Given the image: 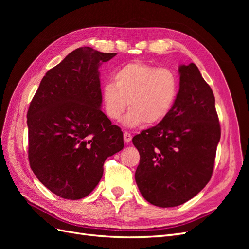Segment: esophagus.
I'll list each match as a JSON object with an SVG mask.
<instances>
[{
    "label": "esophagus",
    "mask_w": 249,
    "mask_h": 249,
    "mask_svg": "<svg viewBox=\"0 0 249 249\" xmlns=\"http://www.w3.org/2000/svg\"><path fill=\"white\" fill-rule=\"evenodd\" d=\"M124 139L126 143H129L132 140V135L130 133H127V132L124 133Z\"/></svg>",
    "instance_id": "esophagus-1"
}]
</instances>
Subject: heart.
Segmentation results:
<instances>
[{
  "label": "heart",
  "instance_id": "obj_1",
  "mask_svg": "<svg viewBox=\"0 0 249 249\" xmlns=\"http://www.w3.org/2000/svg\"><path fill=\"white\" fill-rule=\"evenodd\" d=\"M113 81L102 89L104 109L110 119L119 120L129 102L131 109L124 119L127 127L163 122L178 95L179 82L175 72L143 62L120 67L113 74Z\"/></svg>",
  "mask_w": 249,
  "mask_h": 249
}]
</instances>
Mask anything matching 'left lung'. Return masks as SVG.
Returning <instances> with one entry per match:
<instances>
[{
  "mask_svg": "<svg viewBox=\"0 0 249 249\" xmlns=\"http://www.w3.org/2000/svg\"><path fill=\"white\" fill-rule=\"evenodd\" d=\"M179 89L170 114L134 136L139 191L161 208L183 205L212 177L220 124L212 89L194 63L179 65Z\"/></svg>",
  "mask_w": 249,
  "mask_h": 249,
  "instance_id": "8db88e82",
  "label": "left lung"
}]
</instances>
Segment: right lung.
Masks as SVG:
<instances>
[{"instance_id":"obj_1","label":"right lung","mask_w":249,"mask_h":249,"mask_svg":"<svg viewBox=\"0 0 249 249\" xmlns=\"http://www.w3.org/2000/svg\"><path fill=\"white\" fill-rule=\"evenodd\" d=\"M115 55L89 47L72 51L46 73L30 104V166L62 198L86 197L107 158L124 148L122 130L101 110L99 67Z\"/></svg>"}]
</instances>
